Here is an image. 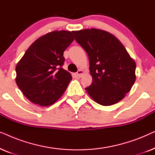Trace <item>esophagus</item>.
<instances>
[{
	"label": "esophagus",
	"mask_w": 155,
	"mask_h": 155,
	"mask_svg": "<svg viewBox=\"0 0 155 155\" xmlns=\"http://www.w3.org/2000/svg\"><path fill=\"white\" fill-rule=\"evenodd\" d=\"M83 74H84V71H82V70H79V71L77 72V75L78 78H81Z\"/></svg>",
	"instance_id": "esophagus-1"
}]
</instances>
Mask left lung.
<instances>
[{"label":"left lung","mask_w":155,"mask_h":155,"mask_svg":"<svg viewBox=\"0 0 155 155\" xmlns=\"http://www.w3.org/2000/svg\"><path fill=\"white\" fill-rule=\"evenodd\" d=\"M72 32L90 60L92 83L85 90L91 98L102 106L113 105L124 99L136 79V64L121 42L101 29Z\"/></svg>","instance_id":"8db88e82"}]
</instances>
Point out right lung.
I'll use <instances>...</instances> for the list:
<instances>
[{
  "mask_svg": "<svg viewBox=\"0 0 155 155\" xmlns=\"http://www.w3.org/2000/svg\"><path fill=\"white\" fill-rule=\"evenodd\" d=\"M73 40L70 31L48 32L33 42L17 63L16 83L32 103L48 107L63 94L72 76L61 68L63 55Z\"/></svg>",
  "mask_w": 155,
  "mask_h": 155,
  "instance_id": "1",
  "label": "right lung"
}]
</instances>
